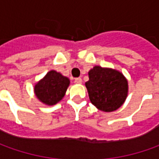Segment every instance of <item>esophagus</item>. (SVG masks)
<instances>
[{"label": "esophagus", "instance_id": "34e87169", "mask_svg": "<svg viewBox=\"0 0 159 159\" xmlns=\"http://www.w3.org/2000/svg\"><path fill=\"white\" fill-rule=\"evenodd\" d=\"M81 82H82L81 78H76V79L74 80V83H76V84H80Z\"/></svg>", "mask_w": 159, "mask_h": 159}]
</instances>
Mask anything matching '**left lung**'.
Wrapping results in <instances>:
<instances>
[{
	"mask_svg": "<svg viewBox=\"0 0 159 159\" xmlns=\"http://www.w3.org/2000/svg\"><path fill=\"white\" fill-rule=\"evenodd\" d=\"M86 82L89 99L98 110L111 112L121 106L128 93L125 76L117 70L95 66L89 71Z\"/></svg>",
	"mask_w": 159,
	"mask_h": 159,
	"instance_id": "left-lung-1",
	"label": "left lung"
}]
</instances>
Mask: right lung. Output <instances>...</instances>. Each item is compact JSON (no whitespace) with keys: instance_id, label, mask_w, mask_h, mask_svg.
Instances as JSON below:
<instances>
[{"instance_id":"add662e5","label":"right lung","mask_w":159,"mask_h":159,"mask_svg":"<svg viewBox=\"0 0 159 159\" xmlns=\"http://www.w3.org/2000/svg\"><path fill=\"white\" fill-rule=\"evenodd\" d=\"M70 85V80L56 70H49L34 86V93L41 102L55 105L61 101Z\"/></svg>"}]
</instances>
